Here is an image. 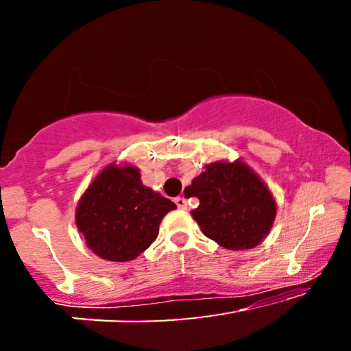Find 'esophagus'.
I'll list each match as a JSON object with an SVG mask.
<instances>
[{"instance_id": "obj_1", "label": "esophagus", "mask_w": 351, "mask_h": 351, "mask_svg": "<svg viewBox=\"0 0 351 351\" xmlns=\"http://www.w3.org/2000/svg\"><path fill=\"white\" fill-rule=\"evenodd\" d=\"M174 203L177 204V208L179 209L186 208V201H185V198H182V196H177V198H174Z\"/></svg>"}]
</instances>
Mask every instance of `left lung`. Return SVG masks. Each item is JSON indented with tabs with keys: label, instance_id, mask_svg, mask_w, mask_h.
I'll use <instances>...</instances> for the list:
<instances>
[{
	"label": "left lung",
	"instance_id": "1",
	"mask_svg": "<svg viewBox=\"0 0 351 351\" xmlns=\"http://www.w3.org/2000/svg\"><path fill=\"white\" fill-rule=\"evenodd\" d=\"M199 199L191 210L206 237L230 251L261 244L276 217V201L263 180L243 161H215L186 186Z\"/></svg>",
	"mask_w": 351,
	"mask_h": 351
}]
</instances>
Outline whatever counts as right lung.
I'll return each instance as SVG.
<instances>
[{"instance_id":"1","label":"right lung","mask_w":351,"mask_h":351,"mask_svg":"<svg viewBox=\"0 0 351 351\" xmlns=\"http://www.w3.org/2000/svg\"><path fill=\"white\" fill-rule=\"evenodd\" d=\"M177 206L142 184L136 166L112 162L93 180L76 208V227L94 254L105 261H134L160 232Z\"/></svg>"}]
</instances>
